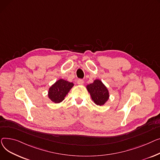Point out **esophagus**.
I'll return each instance as SVG.
<instances>
[{
  "instance_id": "obj_1",
  "label": "esophagus",
  "mask_w": 160,
  "mask_h": 160,
  "mask_svg": "<svg viewBox=\"0 0 160 160\" xmlns=\"http://www.w3.org/2000/svg\"><path fill=\"white\" fill-rule=\"evenodd\" d=\"M77 82H78V84H82L83 83H84V81L82 80V79H78V81H77Z\"/></svg>"
}]
</instances>
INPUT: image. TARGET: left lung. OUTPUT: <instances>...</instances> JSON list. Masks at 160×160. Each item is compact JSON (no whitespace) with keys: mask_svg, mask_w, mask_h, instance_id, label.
I'll return each instance as SVG.
<instances>
[{"mask_svg":"<svg viewBox=\"0 0 160 160\" xmlns=\"http://www.w3.org/2000/svg\"><path fill=\"white\" fill-rule=\"evenodd\" d=\"M92 99L97 105H104L109 99V92L107 87L99 79H95L93 82L87 85Z\"/></svg>","mask_w":160,"mask_h":160,"instance_id":"obj_1","label":"left lung"}]
</instances>
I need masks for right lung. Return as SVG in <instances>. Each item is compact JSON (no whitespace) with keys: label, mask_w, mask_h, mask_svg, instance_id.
Wrapping results in <instances>:
<instances>
[{"label":"right lung","mask_w":160,"mask_h":160,"mask_svg":"<svg viewBox=\"0 0 160 160\" xmlns=\"http://www.w3.org/2000/svg\"><path fill=\"white\" fill-rule=\"evenodd\" d=\"M73 85V82L60 79L49 88L48 96L52 102L59 103L64 99Z\"/></svg>","instance_id":"right-lung-1"}]
</instances>
